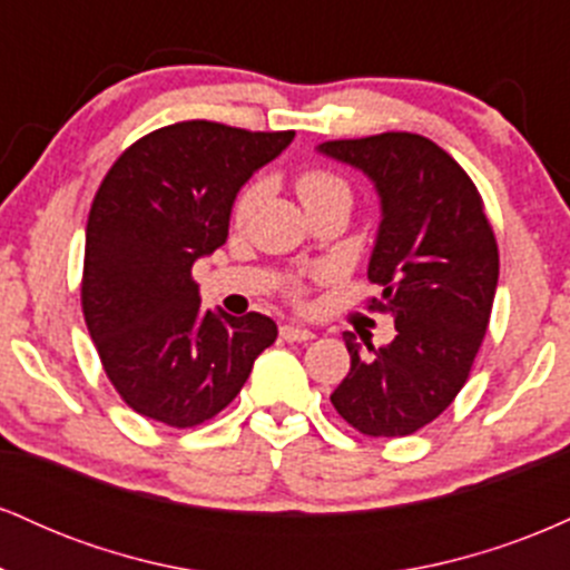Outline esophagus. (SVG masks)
<instances>
[{"mask_svg":"<svg viewBox=\"0 0 570 570\" xmlns=\"http://www.w3.org/2000/svg\"><path fill=\"white\" fill-rule=\"evenodd\" d=\"M281 337L286 340V343H307V340H313L311 330H305V326H294V324H284L281 326Z\"/></svg>","mask_w":570,"mask_h":570,"instance_id":"1","label":"esophagus"}]
</instances>
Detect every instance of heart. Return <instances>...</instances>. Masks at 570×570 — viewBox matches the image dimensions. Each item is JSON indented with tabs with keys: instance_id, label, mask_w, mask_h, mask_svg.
<instances>
[{
	"instance_id": "heart-1",
	"label": "heart",
	"mask_w": 570,
	"mask_h": 570,
	"mask_svg": "<svg viewBox=\"0 0 570 570\" xmlns=\"http://www.w3.org/2000/svg\"><path fill=\"white\" fill-rule=\"evenodd\" d=\"M294 187H297L299 200H303L305 206H313V203L326 200V198H337V195H343V198H351L348 181H345L343 176L326 171V168H305V171L297 176V185H294ZM254 203H257V185H246L233 203V219L235 222H246L248 214H252ZM303 292H305L303 284H292L289 294L294 299L303 297Z\"/></svg>"
}]
</instances>
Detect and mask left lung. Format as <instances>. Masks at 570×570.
Listing matches in <instances>:
<instances>
[{"mask_svg":"<svg viewBox=\"0 0 570 570\" xmlns=\"http://www.w3.org/2000/svg\"><path fill=\"white\" fill-rule=\"evenodd\" d=\"M318 153L375 181L383 219L367 276L381 297L370 299V311L396 324L383 348L345 332L351 372L330 399L362 434H415L453 404L488 332L499 244L485 203L426 136L391 130L324 141Z\"/></svg>","mask_w":570,"mask_h":570,"instance_id":"1","label":"left lung"}]
</instances>
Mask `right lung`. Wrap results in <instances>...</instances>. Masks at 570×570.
Listing matches in <instances>:
<instances>
[{
	"mask_svg": "<svg viewBox=\"0 0 570 570\" xmlns=\"http://www.w3.org/2000/svg\"><path fill=\"white\" fill-rule=\"evenodd\" d=\"M292 139L174 122L130 144L104 176L85 230L82 313L104 372L139 415L174 429L212 421L276 343L263 313L203 311L193 265L225 244L238 189Z\"/></svg>",
	"mask_w": 570,
	"mask_h": 570,
	"instance_id": "right-lung-1",
	"label": "right lung"
}]
</instances>
